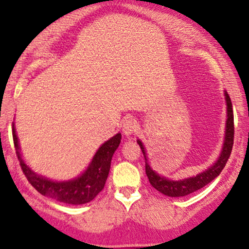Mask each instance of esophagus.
<instances>
[{
	"label": "esophagus",
	"mask_w": 249,
	"mask_h": 249,
	"mask_svg": "<svg viewBox=\"0 0 249 249\" xmlns=\"http://www.w3.org/2000/svg\"><path fill=\"white\" fill-rule=\"evenodd\" d=\"M137 130V123L133 118H130L127 117L125 119V122L123 123V132H124L125 136H131V134L136 132Z\"/></svg>",
	"instance_id": "1"
}]
</instances>
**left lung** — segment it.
<instances>
[{"label":"left lung","mask_w":249,"mask_h":249,"mask_svg":"<svg viewBox=\"0 0 249 249\" xmlns=\"http://www.w3.org/2000/svg\"><path fill=\"white\" fill-rule=\"evenodd\" d=\"M225 96L226 103H227V122H226L225 142L224 146H222V152L220 154L219 159L216 160L215 164L208 168L207 171H205V172L200 173L196 177H192V178L178 180V181H173V180L166 179L165 177H160L150 167L146 159V152H145L144 145H142L141 141H137L142 148V154H144L145 160H146L145 161V172H146L148 181L157 191H159V192L167 196H173V198L174 196H185L206 186L207 184H210L213 179H215L219 176L222 168L225 167L226 162L230 159L234 142V116L232 102H231V98L227 92L225 93Z\"/></svg>","instance_id":"obj_1"}]
</instances>
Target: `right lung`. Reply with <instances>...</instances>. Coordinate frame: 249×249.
I'll use <instances>...</instances> for the list:
<instances>
[{
  "label": "right lung",
  "instance_id": "add662e5",
  "mask_svg": "<svg viewBox=\"0 0 249 249\" xmlns=\"http://www.w3.org/2000/svg\"><path fill=\"white\" fill-rule=\"evenodd\" d=\"M13 139L15 145L17 158L19 160L22 171L27 177L28 181L38 191L42 196H49L57 201L64 202L70 205H82L87 204L96 198V196L104 188L105 181H107L108 172H110L111 159L113 153L119 146L122 134L117 133L112 138L108 139L97 151L92 161L89 165L88 170L78 177L77 179L70 180V181H51L44 177L38 176L30 170L24 161L22 160L19 154L18 141H17L15 127L13 125Z\"/></svg>",
  "mask_w": 249,
  "mask_h": 249
}]
</instances>
